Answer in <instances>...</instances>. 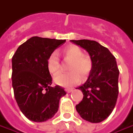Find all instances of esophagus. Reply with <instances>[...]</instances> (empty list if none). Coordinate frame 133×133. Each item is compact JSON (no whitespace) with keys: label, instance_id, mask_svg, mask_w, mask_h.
I'll list each match as a JSON object with an SVG mask.
<instances>
[{"label":"esophagus","instance_id":"obj_1","mask_svg":"<svg viewBox=\"0 0 133 133\" xmlns=\"http://www.w3.org/2000/svg\"><path fill=\"white\" fill-rule=\"evenodd\" d=\"M65 91H66L68 93H70V92H72V89H70V88H68H68H67V89H65Z\"/></svg>","mask_w":133,"mask_h":133}]
</instances>
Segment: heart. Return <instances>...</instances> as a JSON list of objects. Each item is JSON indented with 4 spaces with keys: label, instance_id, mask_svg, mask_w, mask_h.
<instances>
[{
    "label": "heart",
    "instance_id": "obj_1",
    "mask_svg": "<svg viewBox=\"0 0 133 133\" xmlns=\"http://www.w3.org/2000/svg\"><path fill=\"white\" fill-rule=\"evenodd\" d=\"M65 58L70 61L68 73H59L54 77V81L58 85L71 87L78 84L83 79L86 78L92 70V62L88 57L83 55V50L79 47L71 45L63 50ZM47 67L50 72L56 74L60 70V61L57 53L52 52L47 60Z\"/></svg>",
    "mask_w": 133,
    "mask_h": 133
}]
</instances>
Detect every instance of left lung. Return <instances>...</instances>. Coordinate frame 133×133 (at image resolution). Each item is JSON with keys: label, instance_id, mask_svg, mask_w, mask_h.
I'll use <instances>...</instances> for the list:
<instances>
[{"label": "left lung", "instance_id": "left-lung-1", "mask_svg": "<svg viewBox=\"0 0 133 133\" xmlns=\"http://www.w3.org/2000/svg\"><path fill=\"white\" fill-rule=\"evenodd\" d=\"M88 52L92 70L88 80L76 89L83 98L75 108L86 121L98 123L105 120L113 110L118 96V77L115 58L107 48L90 40L70 41Z\"/></svg>", "mask_w": 133, "mask_h": 133}]
</instances>
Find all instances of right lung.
Masks as SVG:
<instances>
[{"mask_svg":"<svg viewBox=\"0 0 133 133\" xmlns=\"http://www.w3.org/2000/svg\"><path fill=\"white\" fill-rule=\"evenodd\" d=\"M34 36L18 47L12 58V86L21 111L28 119L41 123L52 118L66 95L63 88L52 87L47 60L65 43Z\"/></svg>","mask_w":133,"mask_h":133,"instance_id":"1","label":"right lung"}]
</instances>
